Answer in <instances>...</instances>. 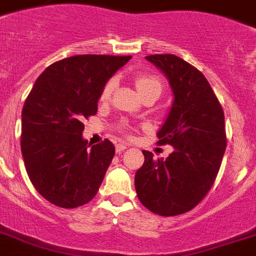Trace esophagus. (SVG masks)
<instances>
[{
	"label": "esophagus",
	"instance_id": "34e87169",
	"mask_svg": "<svg viewBox=\"0 0 256 256\" xmlns=\"http://www.w3.org/2000/svg\"><path fill=\"white\" fill-rule=\"evenodd\" d=\"M128 144H116V146H115V150H116V153H122L124 149H128Z\"/></svg>",
	"mask_w": 256,
	"mask_h": 256
}]
</instances>
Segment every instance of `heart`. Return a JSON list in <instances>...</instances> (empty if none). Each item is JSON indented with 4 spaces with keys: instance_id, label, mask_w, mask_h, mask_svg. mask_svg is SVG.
<instances>
[{
    "instance_id": "1",
    "label": "heart",
    "mask_w": 256,
    "mask_h": 256,
    "mask_svg": "<svg viewBox=\"0 0 256 256\" xmlns=\"http://www.w3.org/2000/svg\"><path fill=\"white\" fill-rule=\"evenodd\" d=\"M114 86H115V80H108L104 85L103 90H102V96L100 99L107 100L112 94ZM136 86H137L138 92H142L145 90H149V88H157V90H162V84L160 81L154 78V77H150V76H140L137 80H136Z\"/></svg>"
}]
</instances>
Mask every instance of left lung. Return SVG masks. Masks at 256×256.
Masks as SVG:
<instances>
[{
    "label": "left lung",
    "instance_id": "left-lung-1",
    "mask_svg": "<svg viewBox=\"0 0 256 256\" xmlns=\"http://www.w3.org/2000/svg\"><path fill=\"white\" fill-rule=\"evenodd\" d=\"M170 82L174 102L158 130V142L174 146L164 158L144 150L136 172L138 200L160 216L183 214L204 200L214 183L226 148L224 111L200 70L172 54L145 56Z\"/></svg>",
    "mask_w": 256,
    "mask_h": 256
}]
</instances>
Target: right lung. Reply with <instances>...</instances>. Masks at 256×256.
I'll return each instance as SVG.
<instances>
[{"mask_svg":"<svg viewBox=\"0 0 256 256\" xmlns=\"http://www.w3.org/2000/svg\"><path fill=\"white\" fill-rule=\"evenodd\" d=\"M132 56H74L47 68L22 112V153L34 187L60 208L88 204L111 164V141L90 148L82 120L98 112L106 82Z\"/></svg>","mask_w":256,"mask_h":256,"instance_id":"add662e5","label":"right lung"}]
</instances>
